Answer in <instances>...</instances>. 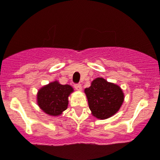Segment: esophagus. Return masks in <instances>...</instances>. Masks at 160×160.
Returning a JSON list of instances; mask_svg holds the SVG:
<instances>
[{"instance_id":"1","label":"esophagus","mask_w":160,"mask_h":160,"mask_svg":"<svg viewBox=\"0 0 160 160\" xmlns=\"http://www.w3.org/2000/svg\"><path fill=\"white\" fill-rule=\"evenodd\" d=\"M74 88L77 90H82V85L80 83H77V84H74Z\"/></svg>"}]
</instances>
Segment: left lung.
<instances>
[{
  "label": "left lung",
  "mask_w": 160,
  "mask_h": 160,
  "mask_svg": "<svg viewBox=\"0 0 160 160\" xmlns=\"http://www.w3.org/2000/svg\"><path fill=\"white\" fill-rule=\"evenodd\" d=\"M85 92L88 99L89 109L93 116L105 119L115 115L124 100L121 88L105 79L97 78L92 82Z\"/></svg>",
  "instance_id": "1"
}]
</instances>
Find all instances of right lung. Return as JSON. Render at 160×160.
Here are the masks:
<instances>
[{"label":"right lung","instance_id":"1","mask_svg":"<svg viewBox=\"0 0 160 160\" xmlns=\"http://www.w3.org/2000/svg\"><path fill=\"white\" fill-rule=\"evenodd\" d=\"M72 92L73 88L69 85L53 82L38 91V104L45 113L56 116L68 108V97Z\"/></svg>","mask_w":160,"mask_h":160}]
</instances>
